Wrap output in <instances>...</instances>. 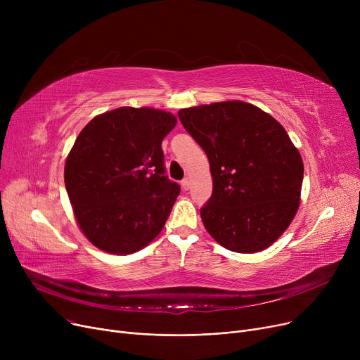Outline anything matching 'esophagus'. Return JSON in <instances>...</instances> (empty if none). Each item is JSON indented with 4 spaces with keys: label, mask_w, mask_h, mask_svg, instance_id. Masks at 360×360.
I'll return each instance as SVG.
<instances>
[{
    "label": "esophagus",
    "mask_w": 360,
    "mask_h": 360,
    "mask_svg": "<svg viewBox=\"0 0 360 360\" xmlns=\"http://www.w3.org/2000/svg\"><path fill=\"white\" fill-rule=\"evenodd\" d=\"M181 185H182V188H184L185 191L190 190V186H191V181H190V178H184V179L181 181Z\"/></svg>",
    "instance_id": "esophagus-1"
}]
</instances>
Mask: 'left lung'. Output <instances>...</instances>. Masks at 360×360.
Returning a JSON list of instances; mask_svg holds the SVG:
<instances>
[{
  "label": "left lung",
  "mask_w": 360,
  "mask_h": 360,
  "mask_svg": "<svg viewBox=\"0 0 360 360\" xmlns=\"http://www.w3.org/2000/svg\"><path fill=\"white\" fill-rule=\"evenodd\" d=\"M178 117L209 158L213 194L200 210L207 232L229 251L269 248L292 223L304 181L286 129L240 101L185 108Z\"/></svg>",
  "instance_id": "obj_1"
}]
</instances>
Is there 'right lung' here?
Here are the masks:
<instances>
[{
  "label": "right lung",
  "mask_w": 360,
  "mask_h": 360,
  "mask_svg": "<svg viewBox=\"0 0 360 360\" xmlns=\"http://www.w3.org/2000/svg\"><path fill=\"white\" fill-rule=\"evenodd\" d=\"M176 117L122 106L94 117L75 139L64 181L79 228L99 250L137 252L163 229L181 188L165 175L162 141Z\"/></svg>",
  "instance_id": "add662e5"
}]
</instances>
